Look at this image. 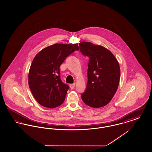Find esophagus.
<instances>
[{
	"label": "esophagus",
	"mask_w": 152,
	"mask_h": 152,
	"mask_svg": "<svg viewBox=\"0 0 152 152\" xmlns=\"http://www.w3.org/2000/svg\"><path fill=\"white\" fill-rule=\"evenodd\" d=\"M75 83H72V84H70V88L71 89H73L75 88Z\"/></svg>",
	"instance_id": "obj_1"
}]
</instances>
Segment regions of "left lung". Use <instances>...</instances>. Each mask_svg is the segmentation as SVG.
I'll list each match as a JSON object with an SVG mask.
<instances>
[{
	"label": "left lung",
	"mask_w": 152,
	"mask_h": 152,
	"mask_svg": "<svg viewBox=\"0 0 152 152\" xmlns=\"http://www.w3.org/2000/svg\"><path fill=\"white\" fill-rule=\"evenodd\" d=\"M79 48L89 58L88 81L82 99L91 107H102L111 101L118 89L121 77L119 62L111 51L101 45L82 41Z\"/></svg>",
	"instance_id": "1"
}]
</instances>
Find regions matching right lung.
Here are the masks:
<instances>
[{"mask_svg": "<svg viewBox=\"0 0 152 152\" xmlns=\"http://www.w3.org/2000/svg\"><path fill=\"white\" fill-rule=\"evenodd\" d=\"M78 44H55L40 51L34 58L28 74L31 93L40 105L48 108L59 107L65 100L69 86L60 78V66Z\"/></svg>", "mask_w": 152, "mask_h": 152, "instance_id": "obj_1", "label": "right lung"}]
</instances>
